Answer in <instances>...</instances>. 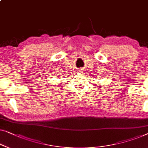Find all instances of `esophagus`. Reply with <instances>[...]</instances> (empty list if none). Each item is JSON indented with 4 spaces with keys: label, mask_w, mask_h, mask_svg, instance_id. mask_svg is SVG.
Instances as JSON below:
<instances>
[{
    "label": "esophagus",
    "mask_w": 148,
    "mask_h": 148,
    "mask_svg": "<svg viewBox=\"0 0 148 148\" xmlns=\"http://www.w3.org/2000/svg\"><path fill=\"white\" fill-rule=\"evenodd\" d=\"M78 72H79V73H83V69H82V68H80V69H79Z\"/></svg>",
    "instance_id": "obj_1"
}]
</instances>
